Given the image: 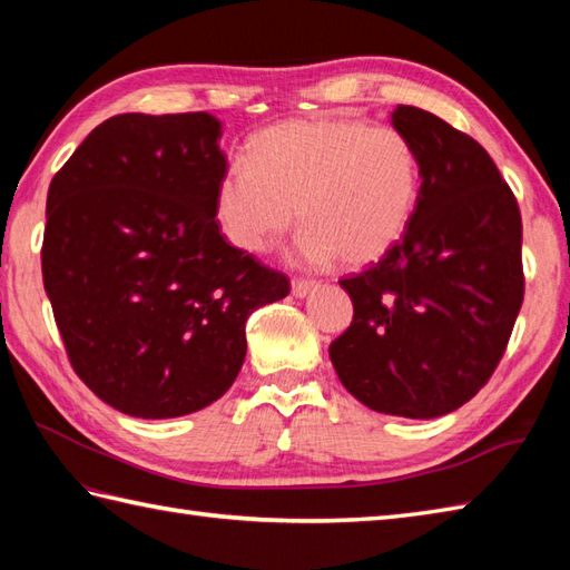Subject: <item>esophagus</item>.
I'll return each mask as SVG.
<instances>
[{
	"mask_svg": "<svg viewBox=\"0 0 570 570\" xmlns=\"http://www.w3.org/2000/svg\"><path fill=\"white\" fill-rule=\"evenodd\" d=\"M318 288L316 282H311V278H294L292 282V294L296 298H306L308 294H313Z\"/></svg>",
	"mask_w": 570,
	"mask_h": 570,
	"instance_id": "34e87169",
	"label": "esophagus"
}]
</instances>
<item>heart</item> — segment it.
<instances>
[{"label":"heart","mask_w":570,"mask_h":570,"mask_svg":"<svg viewBox=\"0 0 570 570\" xmlns=\"http://www.w3.org/2000/svg\"><path fill=\"white\" fill-rule=\"evenodd\" d=\"M419 196L421 161L402 131L311 117L254 135L247 161H233L217 180L213 213L220 235L245 254H264L298 215L308 262L341 257L365 269L402 242Z\"/></svg>","instance_id":"heart-1"}]
</instances>
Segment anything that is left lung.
<instances>
[{"label":"left lung","mask_w":570,"mask_h":570,"mask_svg":"<svg viewBox=\"0 0 570 570\" xmlns=\"http://www.w3.org/2000/svg\"><path fill=\"white\" fill-rule=\"evenodd\" d=\"M392 127L419 154V205L382 262L341 282L355 316L328 353L372 411L435 419L470 402L504 355L524 298L522 215L475 139L411 105Z\"/></svg>","instance_id":"8db88e82"}]
</instances>
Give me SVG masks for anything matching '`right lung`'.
I'll list each match as a JSON object with an SVG mask.
<instances>
[{"mask_svg": "<svg viewBox=\"0 0 570 570\" xmlns=\"http://www.w3.org/2000/svg\"><path fill=\"white\" fill-rule=\"evenodd\" d=\"M220 137L208 112L117 115L48 188L41 269L60 337L78 377L127 416L217 402L245 362L252 311L288 294L215 223Z\"/></svg>", "mask_w": 570, "mask_h": 570, "instance_id": "add662e5", "label": "right lung"}]
</instances>
